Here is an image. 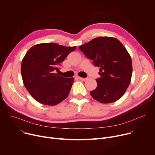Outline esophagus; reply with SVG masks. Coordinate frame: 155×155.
<instances>
[{"label":"esophagus","instance_id":"esophagus-1","mask_svg":"<svg viewBox=\"0 0 155 155\" xmlns=\"http://www.w3.org/2000/svg\"><path fill=\"white\" fill-rule=\"evenodd\" d=\"M78 78L80 80H82V81H85V80H87V78H82V77H78Z\"/></svg>","mask_w":155,"mask_h":155}]
</instances>
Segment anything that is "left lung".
<instances>
[{"label":"left lung","mask_w":155,"mask_h":155,"mask_svg":"<svg viewBox=\"0 0 155 155\" xmlns=\"http://www.w3.org/2000/svg\"><path fill=\"white\" fill-rule=\"evenodd\" d=\"M87 58L100 68L97 87L91 96L102 104L119 100L128 87L132 75L131 58L125 47L115 38L99 37L79 47Z\"/></svg>","instance_id":"obj_1"}]
</instances>
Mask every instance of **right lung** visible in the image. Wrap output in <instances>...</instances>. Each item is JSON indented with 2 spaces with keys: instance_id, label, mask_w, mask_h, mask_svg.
Listing matches in <instances>:
<instances>
[{
  "instance_id": "right-lung-1",
  "label": "right lung",
  "mask_w": 155,
  "mask_h": 155,
  "mask_svg": "<svg viewBox=\"0 0 155 155\" xmlns=\"http://www.w3.org/2000/svg\"><path fill=\"white\" fill-rule=\"evenodd\" d=\"M76 47L56 43L39 44L31 47L22 61L21 74L25 87L36 101L55 105L69 95L74 78H67L55 71Z\"/></svg>"
}]
</instances>
